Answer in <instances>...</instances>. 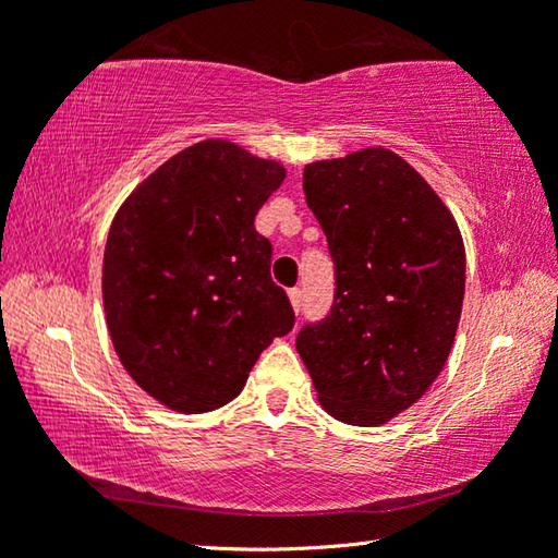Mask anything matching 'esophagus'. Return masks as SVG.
<instances>
[{"label": "esophagus", "instance_id": "esophagus-1", "mask_svg": "<svg viewBox=\"0 0 558 558\" xmlns=\"http://www.w3.org/2000/svg\"><path fill=\"white\" fill-rule=\"evenodd\" d=\"M288 295H290L292 307H295V313H300V310H302V288H292Z\"/></svg>", "mask_w": 558, "mask_h": 558}]
</instances>
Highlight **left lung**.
Masks as SVG:
<instances>
[{"mask_svg":"<svg viewBox=\"0 0 558 558\" xmlns=\"http://www.w3.org/2000/svg\"><path fill=\"white\" fill-rule=\"evenodd\" d=\"M327 235L335 300L295 347L319 403L349 426H379L428 391L458 332L465 248L446 204L384 147L302 172Z\"/></svg>","mask_w":558,"mask_h":558,"instance_id":"1","label":"left lung"}]
</instances>
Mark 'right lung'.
<instances>
[{"mask_svg":"<svg viewBox=\"0 0 558 558\" xmlns=\"http://www.w3.org/2000/svg\"><path fill=\"white\" fill-rule=\"evenodd\" d=\"M286 169L206 140L120 206L102 258V302L122 366L157 401L206 413L241 393L295 313L270 278L256 214Z\"/></svg>","mask_w":558,"mask_h":558,"instance_id":"1","label":"right lung"}]
</instances>
